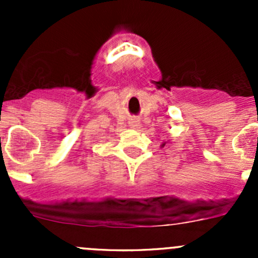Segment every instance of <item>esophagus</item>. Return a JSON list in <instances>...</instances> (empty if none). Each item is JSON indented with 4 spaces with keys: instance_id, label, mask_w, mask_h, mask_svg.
Returning a JSON list of instances; mask_svg holds the SVG:
<instances>
[{
    "instance_id": "1",
    "label": "esophagus",
    "mask_w": 258,
    "mask_h": 258,
    "mask_svg": "<svg viewBox=\"0 0 258 258\" xmlns=\"http://www.w3.org/2000/svg\"><path fill=\"white\" fill-rule=\"evenodd\" d=\"M130 126L134 127V128H136L137 126H140V122L136 121V119H131V122H130Z\"/></svg>"
}]
</instances>
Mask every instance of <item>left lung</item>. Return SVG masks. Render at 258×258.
<instances>
[{
    "label": "left lung",
    "instance_id": "1",
    "mask_svg": "<svg viewBox=\"0 0 258 258\" xmlns=\"http://www.w3.org/2000/svg\"><path fill=\"white\" fill-rule=\"evenodd\" d=\"M166 145V142H163V144L162 145H161V146H162V147H163V146H165Z\"/></svg>",
    "mask_w": 258,
    "mask_h": 258
}]
</instances>
